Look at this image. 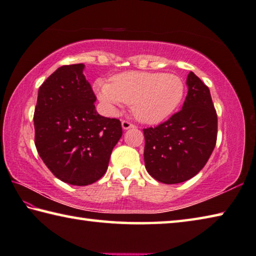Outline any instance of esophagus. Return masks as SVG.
<instances>
[{"instance_id":"1","label":"esophagus","mask_w":256,"mask_h":256,"mask_svg":"<svg viewBox=\"0 0 256 256\" xmlns=\"http://www.w3.org/2000/svg\"><path fill=\"white\" fill-rule=\"evenodd\" d=\"M121 124H122V128L124 129H129V128L135 127V124H132L130 121H128V120H122V122H121Z\"/></svg>"}]
</instances>
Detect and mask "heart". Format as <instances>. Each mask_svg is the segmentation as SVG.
Returning <instances> with one entry per match:
<instances>
[{"instance_id": "b5f03b06", "label": "heart", "mask_w": 256, "mask_h": 256, "mask_svg": "<svg viewBox=\"0 0 256 256\" xmlns=\"http://www.w3.org/2000/svg\"><path fill=\"white\" fill-rule=\"evenodd\" d=\"M94 88L109 114H116L124 103L132 106L136 118L146 124H158L171 116L186 92L178 75L147 72H124L114 75L111 82L98 78Z\"/></svg>"}]
</instances>
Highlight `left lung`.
<instances>
[{
  "label": "left lung",
  "mask_w": 256,
  "mask_h": 256,
  "mask_svg": "<svg viewBox=\"0 0 256 256\" xmlns=\"http://www.w3.org/2000/svg\"><path fill=\"white\" fill-rule=\"evenodd\" d=\"M186 84L189 90L182 109L156 127L142 129L147 172L165 184L196 176L217 142V112L208 86L192 72Z\"/></svg>",
  "instance_id": "left-lung-1"
}]
</instances>
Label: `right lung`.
Wrapping results in <instances>:
<instances>
[{
    "label": "right lung",
    "instance_id": "right-lung-1",
    "mask_svg": "<svg viewBox=\"0 0 256 256\" xmlns=\"http://www.w3.org/2000/svg\"><path fill=\"white\" fill-rule=\"evenodd\" d=\"M83 64L64 65L39 88L34 145L50 172L72 186H88L106 172L122 135L119 119L96 111V100Z\"/></svg>",
    "mask_w": 256,
    "mask_h": 256
}]
</instances>
